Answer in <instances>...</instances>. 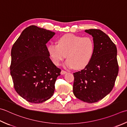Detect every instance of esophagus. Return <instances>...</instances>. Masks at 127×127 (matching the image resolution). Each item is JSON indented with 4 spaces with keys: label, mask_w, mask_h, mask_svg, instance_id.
I'll return each instance as SVG.
<instances>
[{
    "label": "esophagus",
    "mask_w": 127,
    "mask_h": 127,
    "mask_svg": "<svg viewBox=\"0 0 127 127\" xmlns=\"http://www.w3.org/2000/svg\"><path fill=\"white\" fill-rule=\"evenodd\" d=\"M67 73V71H65V70H62V71H61V74H62V75H63V74H66Z\"/></svg>",
    "instance_id": "1"
}]
</instances>
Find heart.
Instances as JSON below:
<instances>
[{
  "instance_id": "obj_1",
  "label": "heart",
  "mask_w": 127,
  "mask_h": 127,
  "mask_svg": "<svg viewBox=\"0 0 127 127\" xmlns=\"http://www.w3.org/2000/svg\"><path fill=\"white\" fill-rule=\"evenodd\" d=\"M95 44L93 39L73 34H66L59 38L58 44H50L47 49L52 62L59 65L64 58L68 68L81 69L90 63L94 56Z\"/></svg>"
}]
</instances>
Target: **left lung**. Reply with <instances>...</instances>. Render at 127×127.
<instances>
[{
    "instance_id": "1",
    "label": "left lung",
    "mask_w": 127,
    "mask_h": 127,
    "mask_svg": "<svg viewBox=\"0 0 127 127\" xmlns=\"http://www.w3.org/2000/svg\"><path fill=\"white\" fill-rule=\"evenodd\" d=\"M85 31L93 37L95 52L85 68L73 73V93L79 100L94 103L107 95L115 85L119 70L117 50L110 37L100 30Z\"/></svg>"
}]
</instances>
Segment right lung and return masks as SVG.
I'll return each instance as SVG.
<instances>
[{"label": "right lung", "mask_w": 127, "mask_h": 127, "mask_svg": "<svg viewBox=\"0 0 127 127\" xmlns=\"http://www.w3.org/2000/svg\"><path fill=\"white\" fill-rule=\"evenodd\" d=\"M54 34L32 25L22 32L12 46L10 69L14 89L30 102H43L54 94L61 70L49 58L46 43Z\"/></svg>", "instance_id": "right-lung-1"}]
</instances>
